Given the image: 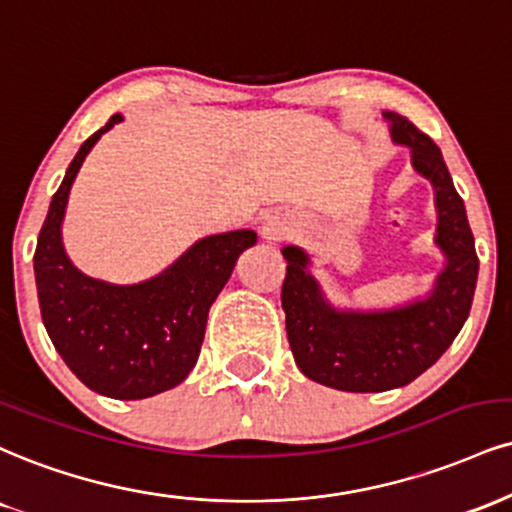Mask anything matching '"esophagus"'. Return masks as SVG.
I'll use <instances>...</instances> for the list:
<instances>
[{
    "mask_svg": "<svg viewBox=\"0 0 512 512\" xmlns=\"http://www.w3.org/2000/svg\"><path fill=\"white\" fill-rule=\"evenodd\" d=\"M291 233V219L283 217V214H269V217H264L262 221V238L264 240H281L283 236H288Z\"/></svg>",
    "mask_w": 512,
    "mask_h": 512,
    "instance_id": "34e87169",
    "label": "esophagus"
}]
</instances>
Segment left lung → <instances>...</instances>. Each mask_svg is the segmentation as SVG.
<instances>
[{"mask_svg":"<svg viewBox=\"0 0 512 512\" xmlns=\"http://www.w3.org/2000/svg\"><path fill=\"white\" fill-rule=\"evenodd\" d=\"M381 116L389 123L393 143L410 150L415 174L432 183L434 245L443 255L434 286L403 305L377 310L338 307L310 272L312 257L298 245H283L281 250L288 262L281 307L295 365L307 379L350 393L400 389L427 372L463 329L479 272L465 202L453 186L441 150L405 116Z\"/></svg>","mask_w":512,"mask_h":512,"instance_id":"8db88e82","label":"left lung"}]
</instances>
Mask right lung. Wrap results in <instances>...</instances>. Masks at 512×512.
Instances as JSON below:
<instances>
[{"mask_svg":"<svg viewBox=\"0 0 512 512\" xmlns=\"http://www.w3.org/2000/svg\"><path fill=\"white\" fill-rule=\"evenodd\" d=\"M121 121L123 114H114L80 145L49 202L33 267L42 324L61 360L90 391L140 400L188 377L205 341L209 307L257 233L238 229L195 240L140 283H109L80 272L61 240L69 193L97 140Z\"/></svg>","mask_w":512,"mask_h":512,"instance_id":"1","label":"right lung"}]
</instances>
